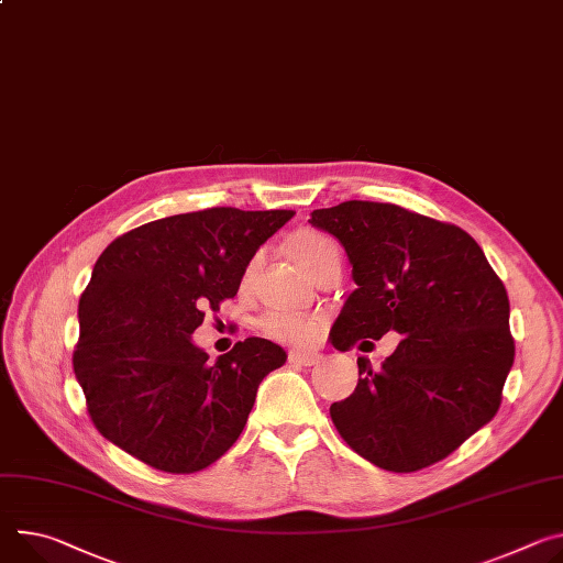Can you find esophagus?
<instances>
[{
	"mask_svg": "<svg viewBox=\"0 0 563 563\" xmlns=\"http://www.w3.org/2000/svg\"><path fill=\"white\" fill-rule=\"evenodd\" d=\"M289 364H298V366H314L321 362L319 352H300V350H291L289 352Z\"/></svg>",
	"mask_w": 563,
	"mask_h": 563,
	"instance_id": "1",
	"label": "esophagus"
}]
</instances>
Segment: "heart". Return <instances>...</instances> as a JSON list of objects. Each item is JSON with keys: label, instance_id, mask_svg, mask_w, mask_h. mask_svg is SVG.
Returning <instances> with one entry per match:
<instances>
[{"label": "heart", "instance_id": "obj_1", "mask_svg": "<svg viewBox=\"0 0 563 563\" xmlns=\"http://www.w3.org/2000/svg\"><path fill=\"white\" fill-rule=\"evenodd\" d=\"M289 251L294 255V261L302 267V272L310 274L323 255L330 251H336V246L330 238L308 231V233H300L291 240ZM261 325L267 336L283 341V343H294V345L310 343L319 334V319L291 314V312H272L263 319Z\"/></svg>", "mask_w": 563, "mask_h": 563}]
</instances>
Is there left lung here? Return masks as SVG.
<instances>
[{
	"label": "left lung",
	"instance_id": "1",
	"mask_svg": "<svg viewBox=\"0 0 563 563\" xmlns=\"http://www.w3.org/2000/svg\"><path fill=\"white\" fill-rule=\"evenodd\" d=\"M310 222L343 244L356 283L330 343L401 334L379 371L356 360L362 377L330 406L332 422L373 465L424 470L498 411L515 364L507 291L467 231L395 203L352 199Z\"/></svg>",
	"mask_w": 563,
	"mask_h": 563
}]
</instances>
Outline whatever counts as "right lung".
Here are the masks:
<instances>
[{
    "instance_id": "1",
    "label": "right lung",
    "mask_w": 563,
    "mask_h": 563,
    "mask_svg": "<svg viewBox=\"0 0 563 563\" xmlns=\"http://www.w3.org/2000/svg\"><path fill=\"white\" fill-rule=\"evenodd\" d=\"M291 218L231 207L181 213L100 253L78 302L74 350L100 435L168 474L199 472L233 446L261 382L287 354L249 336L211 364L190 334L238 294L255 251Z\"/></svg>"
}]
</instances>
